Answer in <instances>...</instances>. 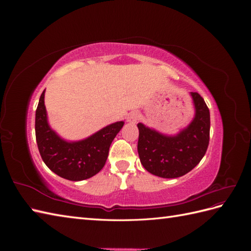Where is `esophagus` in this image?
I'll return each instance as SVG.
<instances>
[{"label": "esophagus", "instance_id": "obj_1", "mask_svg": "<svg viewBox=\"0 0 251 251\" xmlns=\"http://www.w3.org/2000/svg\"><path fill=\"white\" fill-rule=\"evenodd\" d=\"M138 119H139V116L137 112H131L126 117V121L130 124H136L138 121Z\"/></svg>", "mask_w": 251, "mask_h": 251}]
</instances>
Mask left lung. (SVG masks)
Segmentation results:
<instances>
[{
  "mask_svg": "<svg viewBox=\"0 0 251 251\" xmlns=\"http://www.w3.org/2000/svg\"><path fill=\"white\" fill-rule=\"evenodd\" d=\"M195 117L185 128L168 136L138 124L140 162L151 174L161 178H178L191 172L206 153L209 143V110L199 93L191 92Z\"/></svg>",
  "mask_w": 251,
  "mask_h": 251,
  "instance_id": "8db88e82",
  "label": "left lung"
}]
</instances>
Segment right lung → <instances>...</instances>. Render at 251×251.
Segmentation results:
<instances>
[{
    "instance_id": "1",
    "label": "right lung",
    "mask_w": 251,
    "mask_h": 251,
    "mask_svg": "<svg viewBox=\"0 0 251 251\" xmlns=\"http://www.w3.org/2000/svg\"><path fill=\"white\" fill-rule=\"evenodd\" d=\"M44 97L45 90L35 112V137L43 161L53 173L67 180L81 181L93 177L104 166L111 143L125 123L109 125L83 140L66 141L49 126Z\"/></svg>"
}]
</instances>
